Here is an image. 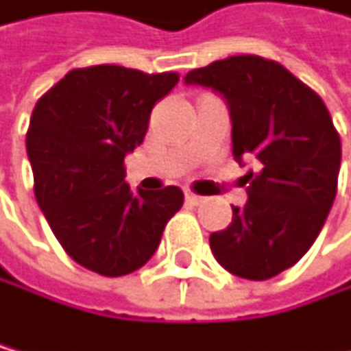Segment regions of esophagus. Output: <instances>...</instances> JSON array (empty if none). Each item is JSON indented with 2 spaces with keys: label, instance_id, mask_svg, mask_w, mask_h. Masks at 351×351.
Wrapping results in <instances>:
<instances>
[{
  "label": "esophagus",
  "instance_id": "esophagus-1",
  "mask_svg": "<svg viewBox=\"0 0 351 351\" xmlns=\"http://www.w3.org/2000/svg\"><path fill=\"white\" fill-rule=\"evenodd\" d=\"M184 197H186V202H189V204H193V206H197V204L202 202V197L197 195V193H193L191 189H186V191H184Z\"/></svg>",
  "mask_w": 351,
  "mask_h": 351
}]
</instances>
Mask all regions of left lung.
<instances>
[{
	"label": "left lung",
	"instance_id": "8db88e82",
	"mask_svg": "<svg viewBox=\"0 0 351 351\" xmlns=\"http://www.w3.org/2000/svg\"><path fill=\"white\" fill-rule=\"evenodd\" d=\"M186 84L210 86L230 104L232 154L256 158L250 199L210 234L217 263L245 280H269L311 250L332 208L341 136L324 99L280 62L230 56L193 69Z\"/></svg>",
	"mask_w": 351,
	"mask_h": 351
}]
</instances>
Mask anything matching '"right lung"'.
Here are the masks:
<instances>
[{
  "instance_id": "right-lung-1",
  "label": "right lung",
  "mask_w": 351,
  "mask_h": 351,
  "mask_svg": "<svg viewBox=\"0 0 351 351\" xmlns=\"http://www.w3.org/2000/svg\"><path fill=\"white\" fill-rule=\"evenodd\" d=\"M178 80L117 64L71 69L32 110L25 147L36 202L62 250L99 276L141 269L182 208L178 186L132 193L123 180L125 154Z\"/></svg>"
}]
</instances>
